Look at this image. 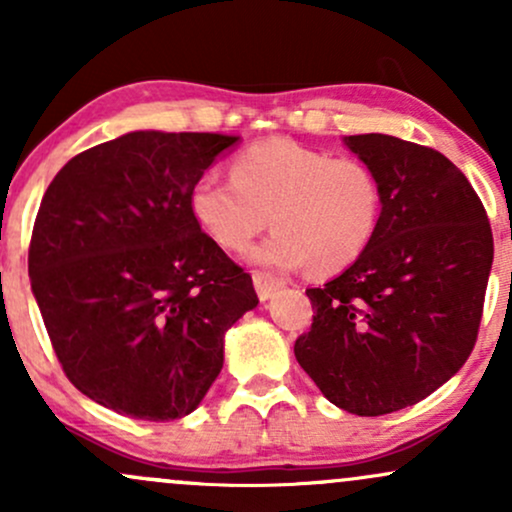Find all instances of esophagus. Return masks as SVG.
<instances>
[{
  "label": "esophagus",
  "mask_w": 512,
  "mask_h": 512,
  "mask_svg": "<svg viewBox=\"0 0 512 512\" xmlns=\"http://www.w3.org/2000/svg\"><path fill=\"white\" fill-rule=\"evenodd\" d=\"M252 281H255V291H257V296H260V301L272 298L274 291L284 286V281L276 279V276L269 272H252Z\"/></svg>",
  "instance_id": "1"
}]
</instances>
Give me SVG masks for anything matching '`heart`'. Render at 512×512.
Returning <instances> with one entry per match:
<instances>
[{
    "label": "heart",
    "instance_id": "b5f03b06",
    "mask_svg": "<svg viewBox=\"0 0 512 512\" xmlns=\"http://www.w3.org/2000/svg\"><path fill=\"white\" fill-rule=\"evenodd\" d=\"M190 214L216 248L250 252L272 269L308 264L315 274L351 267L378 233L383 185L361 158L310 149L291 139H264L236 154L231 178L202 175L190 190Z\"/></svg>",
    "mask_w": 512,
    "mask_h": 512
}]
</instances>
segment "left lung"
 I'll return each mask as SVG.
<instances>
[{
	"instance_id": "left-lung-1",
	"label": "left lung",
	"mask_w": 512,
	"mask_h": 512,
	"mask_svg": "<svg viewBox=\"0 0 512 512\" xmlns=\"http://www.w3.org/2000/svg\"><path fill=\"white\" fill-rule=\"evenodd\" d=\"M383 185L373 243L322 289L296 361L339 409L383 416L436 392L472 354L493 262L484 204L455 163L390 134L344 139Z\"/></svg>"
}]
</instances>
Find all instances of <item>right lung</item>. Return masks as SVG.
Returning a JSON list of instances; mask_svg holds the SVG:
<instances>
[{"label":"right lung","instance_id":"right-lung-1","mask_svg":"<svg viewBox=\"0 0 512 512\" xmlns=\"http://www.w3.org/2000/svg\"><path fill=\"white\" fill-rule=\"evenodd\" d=\"M238 139L129 132L81 151L45 190L33 296L69 383L117 414L195 411L221 373L223 334L260 303L190 214L192 185Z\"/></svg>","mask_w":512,"mask_h":512}]
</instances>
